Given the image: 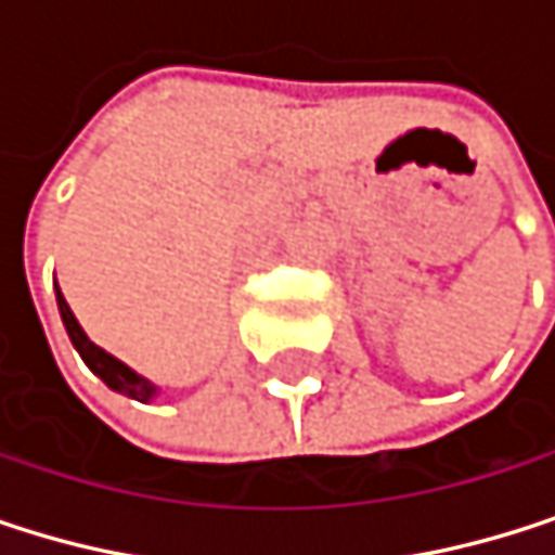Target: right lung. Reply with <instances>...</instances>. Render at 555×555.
<instances>
[{
    "mask_svg": "<svg viewBox=\"0 0 555 555\" xmlns=\"http://www.w3.org/2000/svg\"><path fill=\"white\" fill-rule=\"evenodd\" d=\"M57 309H61L64 328H67V335H70V341H74L77 354L83 358V364H87L109 390H119V393H126V397H132V400H149V397L155 393V387H152L149 380H142L139 374H132L122 361H116L113 354H106L103 348H96V345L83 335V328L77 325V319H74V312H70V306L64 302L61 293H57Z\"/></svg>",
    "mask_w": 555,
    "mask_h": 555,
    "instance_id": "add662e5",
    "label": "right lung"
}]
</instances>
